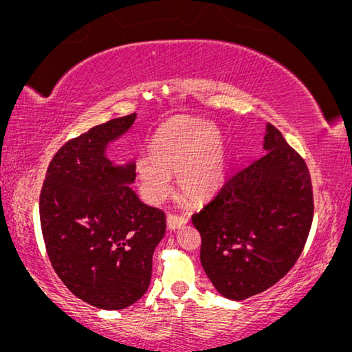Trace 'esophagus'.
Returning a JSON list of instances; mask_svg holds the SVG:
<instances>
[{
	"label": "esophagus",
	"mask_w": 352,
	"mask_h": 352,
	"mask_svg": "<svg viewBox=\"0 0 352 352\" xmlns=\"http://www.w3.org/2000/svg\"><path fill=\"white\" fill-rule=\"evenodd\" d=\"M187 224L186 216H176V214H168L166 216V226L170 230H176L184 228Z\"/></svg>",
	"instance_id": "esophagus-1"
}]
</instances>
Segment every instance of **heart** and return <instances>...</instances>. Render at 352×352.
<instances>
[{"instance_id": "1", "label": "heart", "mask_w": 352, "mask_h": 352, "mask_svg": "<svg viewBox=\"0 0 352 352\" xmlns=\"http://www.w3.org/2000/svg\"><path fill=\"white\" fill-rule=\"evenodd\" d=\"M228 170V152L213 123L175 118L158 129L151 157L134 166L139 189L148 201H160L171 190V173L189 200L201 201L216 194Z\"/></svg>"}]
</instances>
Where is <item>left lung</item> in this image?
<instances>
[{"mask_svg":"<svg viewBox=\"0 0 352 352\" xmlns=\"http://www.w3.org/2000/svg\"><path fill=\"white\" fill-rule=\"evenodd\" d=\"M263 152L192 216L201 235V266L216 290L234 301L280 280L301 254L312 224L305 160L269 123Z\"/></svg>","mask_w":352,"mask_h":352,"instance_id":"8db88e82","label":"left lung"}]
</instances>
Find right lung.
Instances as JSON below:
<instances>
[{
  "mask_svg": "<svg viewBox=\"0 0 352 352\" xmlns=\"http://www.w3.org/2000/svg\"><path fill=\"white\" fill-rule=\"evenodd\" d=\"M136 118L110 120L64 144L40 195L52 267L75 296L99 309H124L147 292L153 250L166 229L165 213L131 189L134 160L120 165L107 153Z\"/></svg>",
  "mask_w": 352,
  "mask_h": 352,
  "instance_id": "1",
  "label": "right lung"
}]
</instances>
